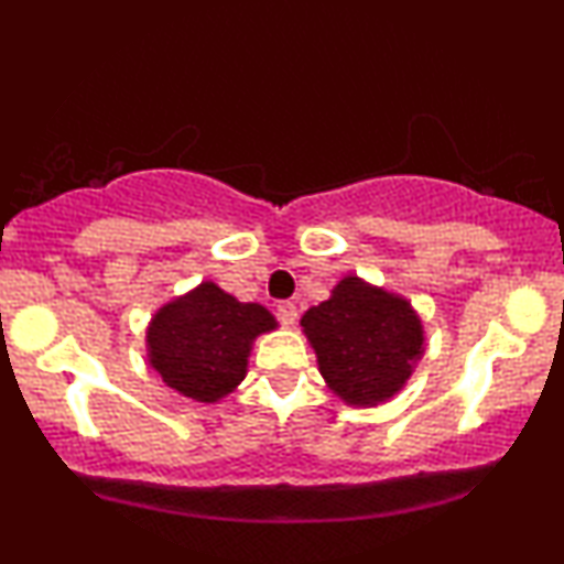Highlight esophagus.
Listing matches in <instances>:
<instances>
[{
	"label": "esophagus",
	"mask_w": 564,
	"mask_h": 564,
	"mask_svg": "<svg viewBox=\"0 0 564 564\" xmlns=\"http://www.w3.org/2000/svg\"><path fill=\"white\" fill-rule=\"evenodd\" d=\"M278 318L286 323V326H294V323H296V304L294 302L278 304Z\"/></svg>",
	"instance_id": "34e87169"
}]
</instances>
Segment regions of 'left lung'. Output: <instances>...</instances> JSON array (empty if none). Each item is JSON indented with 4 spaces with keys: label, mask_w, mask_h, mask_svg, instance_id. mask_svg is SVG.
Listing matches in <instances>:
<instances>
[{
    "label": "left lung",
    "mask_w": 564,
    "mask_h": 564,
    "mask_svg": "<svg viewBox=\"0 0 564 564\" xmlns=\"http://www.w3.org/2000/svg\"><path fill=\"white\" fill-rule=\"evenodd\" d=\"M300 323L328 390L355 408L392 400L424 355V326L413 304L358 275L341 278Z\"/></svg>",
    "instance_id": "left-lung-1"
}]
</instances>
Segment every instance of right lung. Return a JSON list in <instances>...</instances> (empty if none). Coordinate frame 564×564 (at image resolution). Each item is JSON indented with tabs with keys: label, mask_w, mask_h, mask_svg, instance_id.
Instances as JSON below:
<instances>
[{
	"label": "right lung",
	"mask_w": 564,
	"mask_h": 564,
	"mask_svg": "<svg viewBox=\"0 0 564 564\" xmlns=\"http://www.w3.org/2000/svg\"><path fill=\"white\" fill-rule=\"evenodd\" d=\"M273 328L278 321L268 307L238 302L215 281H200L148 323V364L183 398L217 403L243 381L257 336Z\"/></svg>",
	"instance_id": "right-lung-1"
}]
</instances>
